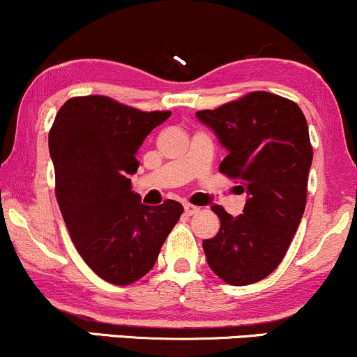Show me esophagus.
Here are the masks:
<instances>
[{"instance_id": "esophagus-1", "label": "esophagus", "mask_w": 357, "mask_h": 357, "mask_svg": "<svg viewBox=\"0 0 357 357\" xmlns=\"http://www.w3.org/2000/svg\"><path fill=\"white\" fill-rule=\"evenodd\" d=\"M184 211H186V215H195V213H198L199 211V208L198 206H195V204H191V203H184Z\"/></svg>"}]
</instances>
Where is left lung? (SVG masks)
Masks as SVG:
<instances>
[{"mask_svg":"<svg viewBox=\"0 0 357 357\" xmlns=\"http://www.w3.org/2000/svg\"><path fill=\"white\" fill-rule=\"evenodd\" d=\"M196 117L228 151L220 173L248 196L243 215L211 208L220 231L203 241L204 255L227 284H255L284 260L304 215L312 165L307 121L296 102L270 92H250Z\"/></svg>","mask_w":357,"mask_h":357,"instance_id":"1","label":"left lung"}]
</instances>
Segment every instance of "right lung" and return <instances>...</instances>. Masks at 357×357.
I'll return each instance as SVG.
<instances>
[{"mask_svg":"<svg viewBox=\"0 0 357 357\" xmlns=\"http://www.w3.org/2000/svg\"><path fill=\"white\" fill-rule=\"evenodd\" d=\"M171 116L104 96L72 97L48 134L55 195L77 252L105 282L129 285L154 267L183 204L141 203L130 174L147 134Z\"/></svg>","mask_w":357,"mask_h":357,"instance_id":"1","label":"right lung"}]
</instances>
